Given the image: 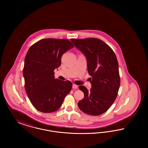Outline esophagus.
<instances>
[{
    "mask_svg": "<svg viewBox=\"0 0 148 148\" xmlns=\"http://www.w3.org/2000/svg\"><path fill=\"white\" fill-rule=\"evenodd\" d=\"M73 89H77L78 88V86H77V85L74 84L73 85Z\"/></svg>",
    "mask_w": 148,
    "mask_h": 148,
    "instance_id": "esophagus-1",
    "label": "esophagus"
}]
</instances>
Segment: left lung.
<instances>
[{
	"label": "left lung",
	"mask_w": 148,
	"mask_h": 148,
	"mask_svg": "<svg viewBox=\"0 0 148 148\" xmlns=\"http://www.w3.org/2000/svg\"><path fill=\"white\" fill-rule=\"evenodd\" d=\"M71 41L85 56L88 71L92 76L90 90L79 86L84 97L78 102V107L88 115H101L109 109L118 95L120 79L116 56L108 45L97 38Z\"/></svg>",
	"instance_id": "1"
}]
</instances>
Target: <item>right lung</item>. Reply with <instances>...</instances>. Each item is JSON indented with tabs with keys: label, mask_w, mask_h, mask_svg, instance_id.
Segmentation results:
<instances>
[{
	"label": "right lung",
	"mask_w": 148,
	"mask_h": 148,
	"mask_svg": "<svg viewBox=\"0 0 148 148\" xmlns=\"http://www.w3.org/2000/svg\"><path fill=\"white\" fill-rule=\"evenodd\" d=\"M73 47L69 40L47 38L35 42L29 49L23 74L27 95L38 111L56 112L71 92V82L55 79L54 71L61 65L64 53Z\"/></svg>",
	"instance_id": "1"
}]
</instances>
